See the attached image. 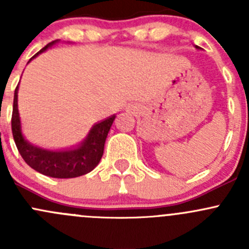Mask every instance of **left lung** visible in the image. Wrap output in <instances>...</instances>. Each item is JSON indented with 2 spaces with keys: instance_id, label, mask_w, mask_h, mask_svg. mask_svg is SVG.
<instances>
[{
  "instance_id": "1",
  "label": "left lung",
  "mask_w": 249,
  "mask_h": 249,
  "mask_svg": "<svg viewBox=\"0 0 249 249\" xmlns=\"http://www.w3.org/2000/svg\"><path fill=\"white\" fill-rule=\"evenodd\" d=\"M195 48H196V49H201V48H200V47H197V46H195Z\"/></svg>"
}]
</instances>
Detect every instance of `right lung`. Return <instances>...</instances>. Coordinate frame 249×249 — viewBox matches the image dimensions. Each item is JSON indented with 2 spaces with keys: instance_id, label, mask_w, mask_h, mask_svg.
Segmentation results:
<instances>
[{
  "instance_id": "right-lung-1",
  "label": "right lung",
  "mask_w": 249,
  "mask_h": 249,
  "mask_svg": "<svg viewBox=\"0 0 249 249\" xmlns=\"http://www.w3.org/2000/svg\"><path fill=\"white\" fill-rule=\"evenodd\" d=\"M57 42L59 39L53 41L52 43L42 48L29 60V62L46 52L48 48L56 44ZM18 90H19V85L14 91L12 132H13L18 150L25 162L37 172L53 178H74L92 171L99 165L104 155L105 142H106L110 126L114 122L115 115H112L95 124L90 129L85 140L76 148L64 150L44 149V148L37 147L30 143L22 135L21 122H20L19 109H18Z\"/></svg>"
}]
</instances>
